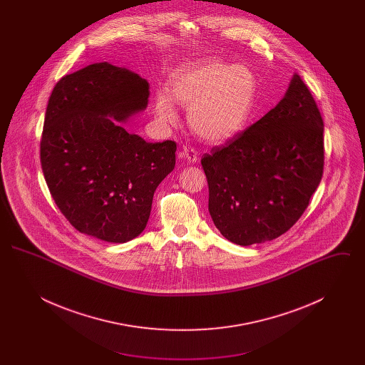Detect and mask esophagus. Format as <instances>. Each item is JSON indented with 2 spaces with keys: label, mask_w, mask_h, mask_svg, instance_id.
I'll return each instance as SVG.
<instances>
[{
  "label": "esophagus",
  "mask_w": 365,
  "mask_h": 365,
  "mask_svg": "<svg viewBox=\"0 0 365 365\" xmlns=\"http://www.w3.org/2000/svg\"><path fill=\"white\" fill-rule=\"evenodd\" d=\"M182 155L187 160L189 164H194L197 160H198V153L194 148L191 146H183V150H182Z\"/></svg>",
  "instance_id": "34e87169"
}]
</instances>
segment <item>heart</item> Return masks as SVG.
Returning a JSON list of instances; mask_svg holds the SVG:
<instances>
[{
	"instance_id": "1",
	"label": "heart",
	"mask_w": 365,
	"mask_h": 365,
	"mask_svg": "<svg viewBox=\"0 0 365 365\" xmlns=\"http://www.w3.org/2000/svg\"><path fill=\"white\" fill-rule=\"evenodd\" d=\"M259 82L246 66H234L208 58L182 71L171 85V96L160 91L156 98L158 120H178L173 97L187 109L192 133L209 143H223L238 135L249 120L257 96Z\"/></svg>"
}]
</instances>
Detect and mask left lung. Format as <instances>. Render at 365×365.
Masks as SVG:
<instances>
[{"mask_svg": "<svg viewBox=\"0 0 365 365\" xmlns=\"http://www.w3.org/2000/svg\"><path fill=\"white\" fill-rule=\"evenodd\" d=\"M324 123L294 73L274 109L201 158L209 213L231 242L272 241L302 216L324 165Z\"/></svg>", "mask_w": 365, "mask_h": 365, "instance_id": "obj_1", "label": "left lung"}]
</instances>
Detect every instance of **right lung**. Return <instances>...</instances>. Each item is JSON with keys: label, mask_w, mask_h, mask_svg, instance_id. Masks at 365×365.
Here are the masks:
<instances>
[{"label": "right lung", "mask_w": 365, "mask_h": 365, "mask_svg": "<svg viewBox=\"0 0 365 365\" xmlns=\"http://www.w3.org/2000/svg\"><path fill=\"white\" fill-rule=\"evenodd\" d=\"M148 97L145 79L109 63L66 75L53 88L41 165L56 205L79 232L124 243L148 225L176 152L174 140L150 143L119 123L143 110Z\"/></svg>", "instance_id": "add662e5"}]
</instances>
